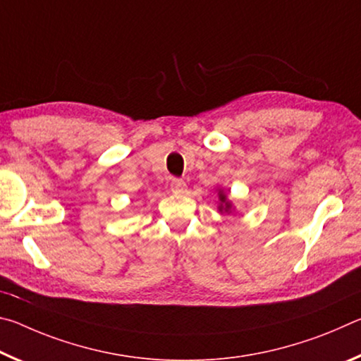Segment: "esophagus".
I'll list each match as a JSON object with an SVG mask.
<instances>
[{
  "instance_id": "esophagus-1",
  "label": "esophagus",
  "mask_w": 361,
  "mask_h": 361,
  "mask_svg": "<svg viewBox=\"0 0 361 361\" xmlns=\"http://www.w3.org/2000/svg\"><path fill=\"white\" fill-rule=\"evenodd\" d=\"M170 189L173 194H185L186 192V183L180 178H173L170 181Z\"/></svg>"
}]
</instances>
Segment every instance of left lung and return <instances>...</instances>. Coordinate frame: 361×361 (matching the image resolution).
Here are the masks:
<instances>
[{"mask_svg": "<svg viewBox=\"0 0 361 361\" xmlns=\"http://www.w3.org/2000/svg\"><path fill=\"white\" fill-rule=\"evenodd\" d=\"M219 200H221V205H219V210L221 212H231V202L226 200V195L224 194H219Z\"/></svg>", "mask_w": 361, "mask_h": 361, "instance_id": "1", "label": "left lung"}]
</instances>
